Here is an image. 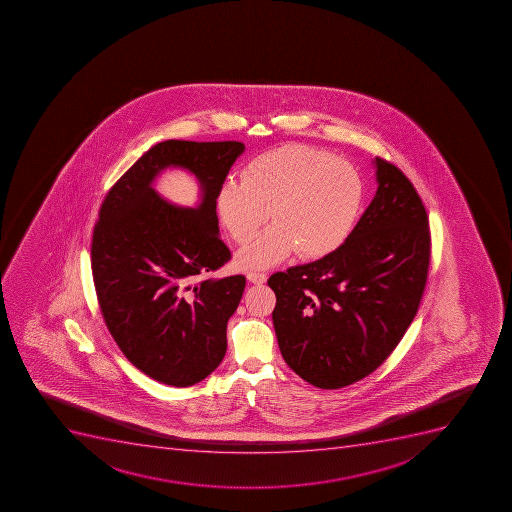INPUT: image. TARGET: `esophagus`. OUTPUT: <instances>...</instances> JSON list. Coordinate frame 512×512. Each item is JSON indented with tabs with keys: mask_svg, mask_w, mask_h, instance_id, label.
Masks as SVG:
<instances>
[{
	"mask_svg": "<svg viewBox=\"0 0 512 512\" xmlns=\"http://www.w3.org/2000/svg\"><path fill=\"white\" fill-rule=\"evenodd\" d=\"M246 279H248L251 284L261 285L266 282L267 277L266 274H261V272H248Z\"/></svg>",
	"mask_w": 512,
	"mask_h": 512,
	"instance_id": "obj_1",
	"label": "esophagus"
}]
</instances>
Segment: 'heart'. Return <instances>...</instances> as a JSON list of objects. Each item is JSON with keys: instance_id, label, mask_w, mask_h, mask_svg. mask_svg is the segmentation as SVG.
I'll return each instance as SVG.
<instances>
[{"instance_id": "1", "label": "heart", "mask_w": 512, "mask_h": 512, "mask_svg": "<svg viewBox=\"0 0 512 512\" xmlns=\"http://www.w3.org/2000/svg\"><path fill=\"white\" fill-rule=\"evenodd\" d=\"M364 196V179L349 161L287 145L249 161L240 183L223 184L217 210L236 243H248L269 215L276 218L236 254L240 269L259 271L297 249L308 259L334 253L356 227Z\"/></svg>"}]
</instances>
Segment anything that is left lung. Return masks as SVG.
<instances>
[{
  "instance_id": "8db88e82",
  "label": "left lung",
  "mask_w": 512,
  "mask_h": 512,
  "mask_svg": "<svg viewBox=\"0 0 512 512\" xmlns=\"http://www.w3.org/2000/svg\"><path fill=\"white\" fill-rule=\"evenodd\" d=\"M377 192L351 236L325 258L267 285L280 354L325 390L372 374L405 336L426 287L431 235L423 200L392 163L372 160Z\"/></svg>"
}]
</instances>
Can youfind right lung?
Returning <instances> with one entry per match:
<instances>
[{
	"label": "right lung",
	"mask_w": 512,
	"mask_h": 512,
	"mask_svg": "<svg viewBox=\"0 0 512 512\" xmlns=\"http://www.w3.org/2000/svg\"><path fill=\"white\" fill-rule=\"evenodd\" d=\"M241 142L156 143L114 184L91 243V269L107 329L124 356L171 387L212 374L227 352V323L243 276L202 279L230 259L218 233L217 196ZM184 168L200 184L196 208L163 200L155 178Z\"/></svg>",
	"instance_id": "1"
}]
</instances>
